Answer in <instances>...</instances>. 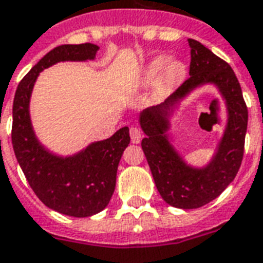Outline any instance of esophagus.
<instances>
[{"mask_svg":"<svg viewBox=\"0 0 263 263\" xmlns=\"http://www.w3.org/2000/svg\"><path fill=\"white\" fill-rule=\"evenodd\" d=\"M129 135H131V140L132 143H139L140 142V139H142V131L136 127H132L129 129Z\"/></svg>","mask_w":263,"mask_h":263,"instance_id":"1","label":"esophagus"}]
</instances>
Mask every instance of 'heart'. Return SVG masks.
<instances>
[{"instance_id":"b5f03b06","label":"heart","mask_w":263,"mask_h":263,"mask_svg":"<svg viewBox=\"0 0 263 263\" xmlns=\"http://www.w3.org/2000/svg\"><path fill=\"white\" fill-rule=\"evenodd\" d=\"M186 72V63L180 58L168 59L166 55H157L144 66L142 71V82L151 85L155 81H159L162 90L172 91L183 82Z\"/></svg>"}]
</instances>
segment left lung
I'll return each mask as SVG.
<instances>
[{"label":"left lung","mask_w":263,"mask_h":263,"mask_svg":"<svg viewBox=\"0 0 263 263\" xmlns=\"http://www.w3.org/2000/svg\"><path fill=\"white\" fill-rule=\"evenodd\" d=\"M191 69L185 82L165 102L139 115L146 138L142 140L154 182L168 205L196 209L220 196L234 181L242 163L249 113L242 89L231 66L200 42L187 39ZM205 84L216 86L228 110V123L217 150L201 168L189 165L172 144L171 116L192 91Z\"/></svg>","instance_id":"left-lung-1"}]
</instances>
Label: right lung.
<instances>
[{
  "label": "right lung",
  "instance_id": "right-lung-1",
  "mask_svg": "<svg viewBox=\"0 0 263 263\" xmlns=\"http://www.w3.org/2000/svg\"><path fill=\"white\" fill-rule=\"evenodd\" d=\"M98 48L91 43L55 47L21 80L13 100L12 144L25 178L44 205L72 217L93 216L109 204L119 162L131 140L129 129L120 128L110 138L63 157L40 143L32 127L29 104L43 70L59 62L95 61Z\"/></svg>",
  "mask_w": 263,
  "mask_h": 263
}]
</instances>
